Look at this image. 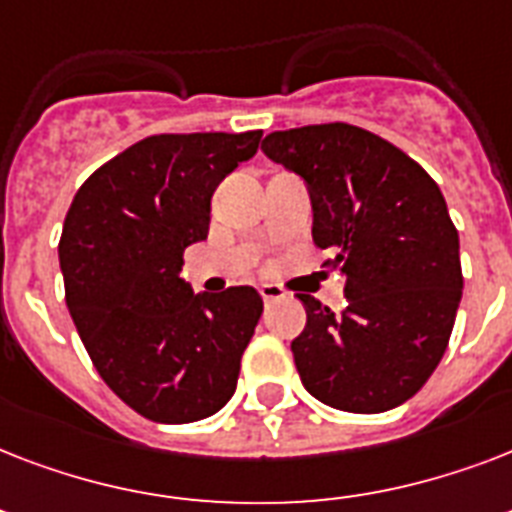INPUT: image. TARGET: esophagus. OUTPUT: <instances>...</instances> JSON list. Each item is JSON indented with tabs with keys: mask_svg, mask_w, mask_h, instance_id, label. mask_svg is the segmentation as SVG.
<instances>
[{
	"mask_svg": "<svg viewBox=\"0 0 512 512\" xmlns=\"http://www.w3.org/2000/svg\"><path fill=\"white\" fill-rule=\"evenodd\" d=\"M260 297H263L265 305L276 303V300H284V292H281L279 287H273V284H265V287H260Z\"/></svg>",
	"mask_w": 512,
	"mask_h": 512,
	"instance_id": "34e87169",
	"label": "esophagus"
}]
</instances>
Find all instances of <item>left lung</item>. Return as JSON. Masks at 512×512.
Wrapping results in <instances>:
<instances>
[{"label":"left lung","mask_w":512,"mask_h":512,"mask_svg":"<svg viewBox=\"0 0 512 512\" xmlns=\"http://www.w3.org/2000/svg\"><path fill=\"white\" fill-rule=\"evenodd\" d=\"M263 151L305 180L313 241L345 276V311L297 295L308 321L292 340L305 390L356 414L388 412L428 382L462 297L460 236L420 164L353 124L271 132Z\"/></svg>","instance_id":"8db88e82"}]
</instances>
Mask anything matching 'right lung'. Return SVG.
<instances>
[{"instance_id": "right-lung-1", "label": "right lung", "mask_w": 512, "mask_h": 512, "mask_svg": "<svg viewBox=\"0 0 512 512\" xmlns=\"http://www.w3.org/2000/svg\"><path fill=\"white\" fill-rule=\"evenodd\" d=\"M263 132L151 135L92 172L60 236L66 305L108 388L146 420H204L231 401L263 297L180 279L209 201Z\"/></svg>"}]
</instances>
